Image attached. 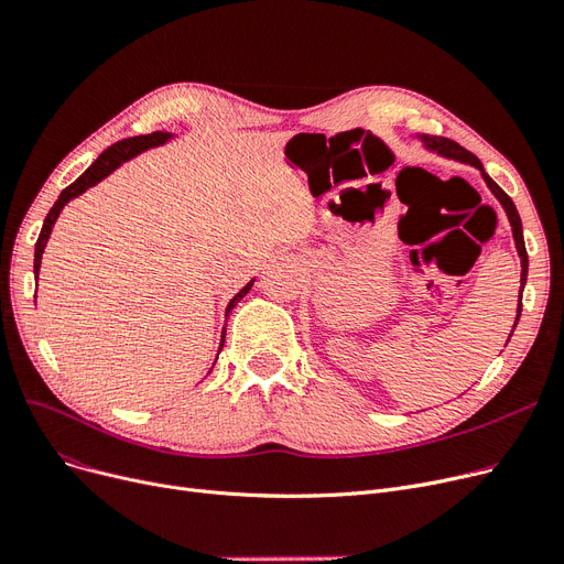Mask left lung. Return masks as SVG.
<instances>
[{
  "label": "left lung",
  "mask_w": 564,
  "mask_h": 564,
  "mask_svg": "<svg viewBox=\"0 0 564 564\" xmlns=\"http://www.w3.org/2000/svg\"><path fill=\"white\" fill-rule=\"evenodd\" d=\"M422 140V144L426 147L429 152H435L440 156L445 159H454V161H460V163H468L473 167H477L486 186L491 188V193L498 198V203L502 205L507 218H509V226H511V235H513V241H517V251H519V258H521V290H519V308H517V323H513V327L519 325V317H521V300H523V288H525V281H528V251H525V241H523V226H521V216L517 212V205L511 203L509 195L486 175V170L481 165V161L470 154L468 150H463V147L449 138H440V135H417ZM511 336V334H509Z\"/></svg>",
  "instance_id": "obj_1"
}]
</instances>
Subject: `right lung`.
Listing matches in <instances>:
<instances>
[{
	"instance_id": "1",
	"label": "right lung",
	"mask_w": 564,
	"mask_h": 564,
	"mask_svg": "<svg viewBox=\"0 0 564 564\" xmlns=\"http://www.w3.org/2000/svg\"><path fill=\"white\" fill-rule=\"evenodd\" d=\"M170 138H173V133L154 131V133H150V135H135V138L119 140V142H115L112 147H108V150H106L99 159H96L76 182H73L70 186H66V188L59 193V198H57V203L53 205V209L47 212L45 221H43V228H41V235H39V239H36V249H34V276H36V279H39V272H41L43 249H45L47 239H51L53 226H55V221H57V216L62 214V209L66 207V203H70L73 198H78V195H83L87 188H91V186L99 184L101 180H106L110 173H115V170H117L121 163H127L129 159L142 154V152H147V150H152V147L165 144ZM253 281H256V279H251V281H249L247 285H243V288L237 292V295L228 302L226 321H228L230 311L237 306V302H241L243 295H247V292L251 290ZM34 300H36V295H34ZM224 343H226V325H224V332H221V346H218V352L224 350ZM214 364H216V361H214ZM212 369H214V366H212Z\"/></svg>"
}]
</instances>
